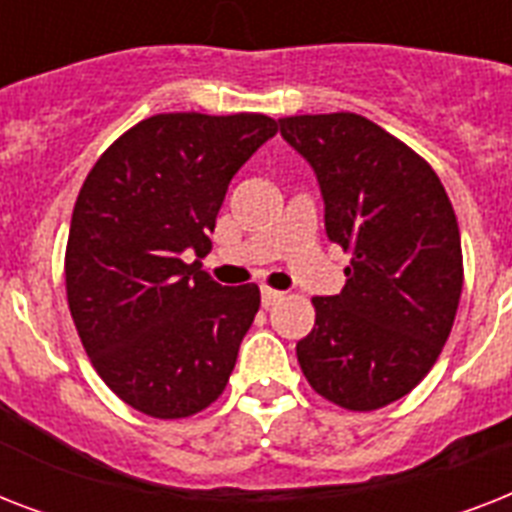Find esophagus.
<instances>
[{
  "mask_svg": "<svg viewBox=\"0 0 512 512\" xmlns=\"http://www.w3.org/2000/svg\"><path fill=\"white\" fill-rule=\"evenodd\" d=\"M281 292H276V289H268L265 287L263 292H260V300H263V308H271V305H276L281 300Z\"/></svg>",
  "mask_w": 512,
  "mask_h": 512,
  "instance_id": "34e87169",
  "label": "esophagus"
}]
</instances>
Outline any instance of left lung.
<instances>
[{
	"instance_id": "1",
	"label": "left lung",
	"mask_w": 512,
	"mask_h": 512,
	"mask_svg": "<svg viewBox=\"0 0 512 512\" xmlns=\"http://www.w3.org/2000/svg\"><path fill=\"white\" fill-rule=\"evenodd\" d=\"M279 127L319 177L327 236L350 252L340 295L313 297L297 361L319 396L374 412L420 385L452 332L457 215L433 167L366 116H284Z\"/></svg>"
}]
</instances>
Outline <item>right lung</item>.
Listing matches in <instances>:
<instances>
[{
    "label": "right lung",
    "mask_w": 512,
    "mask_h": 512,
    "mask_svg": "<svg viewBox=\"0 0 512 512\" xmlns=\"http://www.w3.org/2000/svg\"><path fill=\"white\" fill-rule=\"evenodd\" d=\"M276 132L265 114H156L103 151L76 196L71 319L100 380L148 417H191L228 385L260 289L220 287L199 257L231 177Z\"/></svg>",
    "instance_id": "right-lung-1"
}]
</instances>
